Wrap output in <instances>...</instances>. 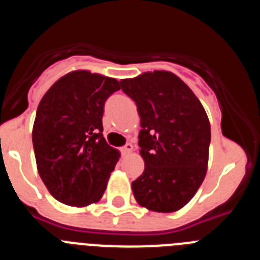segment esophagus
Returning a JSON list of instances; mask_svg holds the SVG:
<instances>
[{
  "mask_svg": "<svg viewBox=\"0 0 260 260\" xmlns=\"http://www.w3.org/2000/svg\"><path fill=\"white\" fill-rule=\"evenodd\" d=\"M133 150H134V147H133V144L132 143H127L122 148V152H123V155H127V153H132Z\"/></svg>",
  "mask_w": 260,
  "mask_h": 260,
  "instance_id": "34e87169",
  "label": "esophagus"
}]
</instances>
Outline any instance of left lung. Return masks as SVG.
<instances>
[{"label":"left lung","instance_id":"8db88e82","mask_svg":"<svg viewBox=\"0 0 260 260\" xmlns=\"http://www.w3.org/2000/svg\"><path fill=\"white\" fill-rule=\"evenodd\" d=\"M141 117L144 171L133 181L139 206L176 212L189 203L207 173L211 125L199 99L171 71H147L121 80Z\"/></svg>","mask_w":260,"mask_h":260}]
</instances>
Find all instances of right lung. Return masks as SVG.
Instances as JSON below:
<instances>
[{
  "instance_id": "obj_1",
  "label": "right lung",
  "mask_w": 260,
  "mask_h": 260,
  "mask_svg": "<svg viewBox=\"0 0 260 260\" xmlns=\"http://www.w3.org/2000/svg\"><path fill=\"white\" fill-rule=\"evenodd\" d=\"M118 89L114 78L74 70L40 100L32 128L36 167L61 203L86 207L102 199L121 156L103 137L104 103Z\"/></svg>"
}]
</instances>
